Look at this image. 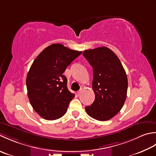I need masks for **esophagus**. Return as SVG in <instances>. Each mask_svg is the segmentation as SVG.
Returning a JSON list of instances; mask_svg holds the SVG:
<instances>
[{"instance_id":"obj_1","label":"esophagus","mask_w":156,"mask_h":156,"mask_svg":"<svg viewBox=\"0 0 156 156\" xmlns=\"http://www.w3.org/2000/svg\"><path fill=\"white\" fill-rule=\"evenodd\" d=\"M82 91H83V90H82V89H80V90H79L77 91V94H78L79 96V95H81V94Z\"/></svg>"}]
</instances>
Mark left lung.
I'll return each instance as SVG.
<instances>
[{
  "mask_svg": "<svg viewBox=\"0 0 156 156\" xmlns=\"http://www.w3.org/2000/svg\"><path fill=\"white\" fill-rule=\"evenodd\" d=\"M83 55L93 68L95 100L85 107L89 116L106 121L121 110L126 100L128 79L115 53L107 47L86 50Z\"/></svg>",
  "mask_w": 156,
  "mask_h": 156,
  "instance_id": "left-lung-1",
  "label": "left lung"
}]
</instances>
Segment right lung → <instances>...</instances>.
Segmentation results:
<instances>
[{
    "label": "right lung",
    "instance_id": "obj_1",
    "mask_svg": "<svg viewBox=\"0 0 156 156\" xmlns=\"http://www.w3.org/2000/svg\"><path fill=\"white\" fill-rule=\"evenodd\" d=\"M81 54L53 44L34 60L26 78L27 94L31 106L43 119H58L67 111L75 94L69 91L63 73Z\"/></svg>",
    "mask_w": 156,
    "mask_h": 156
}]
</instances>
